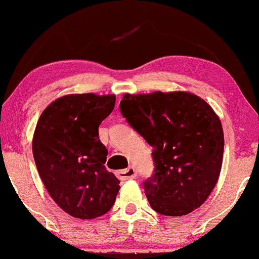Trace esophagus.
<instances>
[{"mask_svg":"<svg viewBox=\"0 0 259 259\" xmlns=\"http://www.w3.org/2000/svg\"><path fill=\"white\" fill-rule=\"evenodd\" d=\"M137 173L136 169L134 167H129L126 169H122V171L117 172V177L120 179V181H127V179H134L136 178Z\"/></svg>","mask_w":259,"mask_h":259,"instance_id":"34e87169","label":"esophagus"}]
</instances>
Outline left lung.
Instances as JSON below:
<instances>
[{
	"mask_svg": "<svg viewBox=\"0 0 259 259\" xmlns=\"http://www.w3.org/2000/svg\"><path fill=\"white\" fill-rule=\"evenodd\" d=\"M120 112L154 148L155 173L146 182L154 210L190 214L207 201L224 159L221 120L205 100L185 91L125 93Z\"/></svg>",
	"mask_w": 259,
	"mask_h": 259,
	"instance_id": "left-lung-1",
	"label": "left lung"
}]
</instances>
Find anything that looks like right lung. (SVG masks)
Instances as JSON below:
<instances>
[{
    "mask_svg": "<svg viewBox=\"0 0 259 259\" xmlns=\"http://www.w3.org/2000/svg\"><path fill=\"white\" fill-rule=\"evenodd\" d=\"M114 94H67L42 111L32 152L42 184L62 210L91 220L112 208L119 181L105 167L98 127L113 111Z\"/></svg>",
    "mask_w": 259,
    "mask_h": 259,
    "instance_id": "1",
    "label": "right lung"
}]
</instances>
